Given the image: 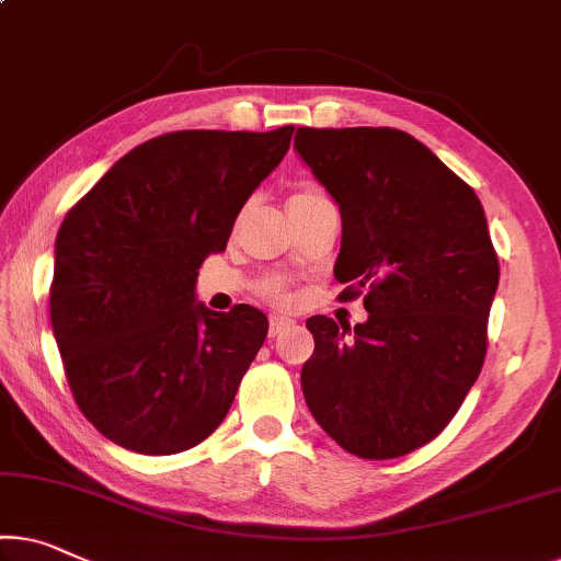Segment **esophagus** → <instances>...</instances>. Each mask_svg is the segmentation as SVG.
Here are the masks:
<instances>
[{
  "mask_svg": "<svg viewBox=\"0 0 561 561\" xmlns=\"http://www.w3.org/2000/svg\"><path fill=\"white\" fill-rule=\"evenodd\" d=\"M293 321L290 318H286V316H271V325H268V333L271 335H278V333H283L288 329Z\"/></svg>",
  "mask_w": 561,
  "mask_h": 561,
  "instance_id": "1",
  "label": "esophagus"
}]
</instances>
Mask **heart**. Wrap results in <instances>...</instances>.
<instances>
[{
    "instance_id": "heart-1",
    "label": "heart",
    "mask_w": 561,
    "mask_h": 561,
    "mask_svg": "<svg viewBox=\"0 0 561 561\" xmlns=\"http://www.w3.org/2000/svg\"><path fill=\"white\" fill-rule=\"evenodd\" d=\"M329 197L323 195V191L313 183H298L290 187L288 193V213H298V210H308L313 208L318 203H325ZM257 293H261V298L268 300L273 306H280L286 308L293 304V293L286 286V280L280 278H265L257 283Z\"/></svg>"
}]
</instances>
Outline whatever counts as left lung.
<instances>
[{
	"label": "left lung",
	"instance_id": "1",
	"mask_svg": "<svg viewBox=\"0 0 561 561\" xmlns=\"http://www.w3.org/2000/svg\"><path fill=\"white\" fill-rule=\"evenodd\" d=\"M296 150L341 208V300L368 321L313 316L300 386L313 419L360 459L434 442L486 356L499 257L477 193L393 127H298Z\"/></svg>",
	"mask_w": 561,
	"mask_h": 561
}]
</instances>
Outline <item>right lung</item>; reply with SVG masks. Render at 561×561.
Segmentation results:
<instances>
[{
  "label": "right lung",
  "instance_id": "obj_1",
  "mask_svg": "<svg viewBox=\"0 0 561 561\" xmlns=\"http://www.w3.org/2000/svg\"><path fill=\"white\" fill-rule=\"evenodd\" d=\"M271 133L178 130L137 145L65 215L49 316L84 419L123 449L187 451L222 424L268 318L195 304L240 208L290 148Z\"/></svg>",
  "mask_w": 561,
  "mask_h": 561
}]
</instances>
